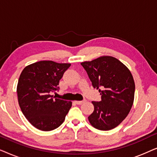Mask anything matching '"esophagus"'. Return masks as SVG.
I'll use <instances>...</instances> for the list:
<instances>
[{
  "instance_id": "1",
  "label": "esophagus",
  "mask_w": 157,
  "mask_h": 157,
  "mask_svg": "<svg viewBox=\"0 0 157 157\" xmlns=\"http://www.w3.org/2000/svg\"><path fill=\"white\" fill-rule=\"evenodd\" d=\"M86 101L85 100H83V101H75V103H76V104H78V105H81V104H82L83 102H85Z\"/></svg>"
}]
</instances>
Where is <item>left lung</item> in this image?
Here are the masks:
<instances>
[{
	"instance_id": "1",
	"label": "left lung",
	"mask_w": 157,
	"mask_h": 157,
	"mask_svg": "<svg viewBox=\"0 0 157 157\" xmlns=\"http://www.w3.org/2000/svg\"><path fill=\"white\" fill-rule=\"evenodd\" d=\"M81 64L93 87L101 95V101H92L94 110L88 117L89 122L102 131L117 127L127 117L134 102L135 83L130 71L112 56L99 57Z\"/></svg>"
}]
</instances>
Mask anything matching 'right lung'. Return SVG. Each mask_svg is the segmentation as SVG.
<instances>
[{
  "mask_svg": "<svg viewBox=\"0 0 157 157\" xmlns=\"http://www.w3.org/2000/svg\"><path fill=\"white\" fill-rule=\"evenodd\" d=\"M70 63L40 61L25 67L19 77L17 94L23 115L38 129L48 132L61 125L71 107L66 101L51 95Z\"/></svg>",
  "mask_w": 157,
  "mask_h": 157,
  "instance_id": "right-lung-1",
  "label": "right lung"
}]
</instances>
